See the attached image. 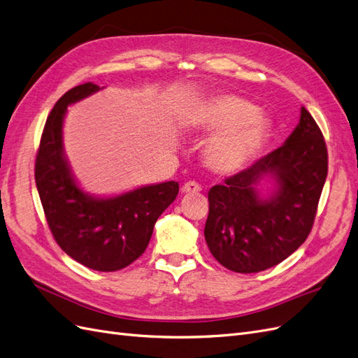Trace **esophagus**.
Listing matches in <instances>:
<instances>
[{
    "label": "esophagus",
    "mask_w": 358,
    "mask_h": 358,
    "mask_svg": "<svg viewBox=\"0 0 358 358\" xmlns=\"http://www.w3.org/2000/svg\"><path fill=\"white\" fill-rule=\"evenodd\" d=\"M201 190H202V187H201L199 184L196 182V181H187V182H184L182 187H181V192H182V193H199Z\"/></svg>",
    "instance_id": "1"
}]
</instances>
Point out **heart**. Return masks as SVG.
Listing matches in <instances>:
<instances>
[{"instance_id":"obj_1","label":"heart","mask_w":358,"mask_h":358,"mask_svg":"<svg viewBox=\"0 0 358 358\" xmlns=\"http://www.w3.org/2000/svg\"><path fill=\"white\" fill-rule=\"evenodd\" d=\"M190 123L194 129L215 134L205 148V162L222 174L244 168L257 155L268 131L256 107L232 95L210 99Z\"/></svg>"}]
</instances>
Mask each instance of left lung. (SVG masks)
<instances>
[{"label":"left lung","instance_id":"8db88e82","mask_svg":"<svg viewBox=\"0 0 358 358\" xmlns=\"http://www.w3.org/2000/svg\"><path fill=\"white\" fill-rule=\"evenodd\" d=\"M327 177V147L309 111L285 143L208 192L205 241L224 268L239 273L266 271L301 247L313 229ZM271 178L269 196L258 190Z\"/></svg>","mask_w":358,"mask_h":358}]
</instances>
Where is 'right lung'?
<instances>
[{
	"instance_id": "1",
	"label": "right lung",
	"mask_w": 358,
	"mask_h": 358,
	"mask_svg": "<svg viewBox=\"0 0 358 358\" xmlns=\"http://www.w3.org/2000/svg\"><path fill=\"white\" fill-rule=\"evenodd\" d=\"M99 89L85 83L57 99L43 129L36 184L57 245L89 269L114 272L145 251L159 215L177 198L178 182L143 186L113 198H96L78 187L64 152V117L68 106Z\"/></svg>"
}]
</instances>
